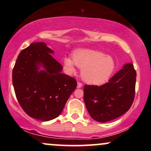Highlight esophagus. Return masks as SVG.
Instances as JSON below:
<instances>
[{"label": "esophagus", "instance_id": "34e87169", "mask_svg": "<svg viewBox=\"0 0 151 151\" xmlns=\"http://www.w3.org/2000/svg\"><path fill=\"white\" fill-rule=\"evenodd\" d=\"M82 86V83L80 82V81H78L77 82V87L78 88H81Z\"/></svg>", "mask_w": 151, "mask_h": 151}]
</instances>
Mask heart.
I'll return each instance as SVG.
<instances>
[{
  "mask_svg": "<svg viewBox=\"0 0 151 151\" xmlns=\"http://www.w3.org/2000/svg\"><path fill=\"white\" fill-rule=\"evenodd\" d=\"M64 64L67 72L72 73L77 65L81 69V77L86 82L101 84L108 80L115 67L111 57L93 50H79L73 54L72 58L66 57Z\"/></svg>",
  "mask_w": 151,
  "mask_h": 151,
  "instance_id": "obj_1",
  "label": "heart"
}]
</instances>
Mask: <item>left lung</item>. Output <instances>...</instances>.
Segmentation results:
<instances>
[{
	"instance_id": "8db88e82",
	"label": "left lung",
	"mask_w": 151,
	"mask_h": 151,
	"mask_svg": "<svg viewBox=\"0 0 151 151\" xmlns=\"http://www.w3.org/2000/svg\"><path fill=\"white\" fill-rule=\"evenodd\" d=\"M136 72L132 63L123 69L106 84L84 87V100L89 115L98 122L119 118L129 110L135 97Z\"/></svg>"
}]
</instances>
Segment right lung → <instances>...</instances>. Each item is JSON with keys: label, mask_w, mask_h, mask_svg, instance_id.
Masks as SVG:
<instances>
[{"label": "right lung", "mask_w": 151, "mask_h": 151, "mask_svg": "<svg viewBox=\"0 0 151 151\" xmlns=\"http://www.w3.org/2000/svg\"><path fill=\"white\" fill-rule=\"evenodd\" d=\"M45 42H33L19 54L13 84L20 106L29 116L47 121L62 113L77 86L74 77L61 73L62 66ZM41 64L45 70L38 71Z\"/></svg>", "instance_id": "right-lung-1"}]
</instances>
